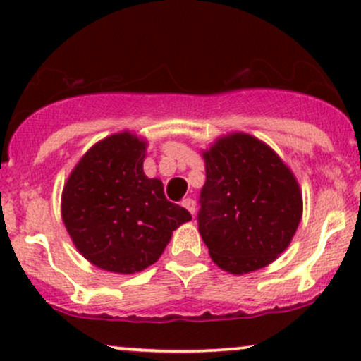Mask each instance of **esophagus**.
Here are the masks:
<instances>
[{
	"instance_id": "obj_1",
	"label": "esophagus",
	"mask_w": 361,
	"mask_h": 361,
	"mask_svg": "<svg viewBox=\"0 0 361 361\" xmlns=\"http://www.w3.org/2000/svg\"><path fill=\"white\" fill-rule=\"evenodd\" d=\"M181 205H183L185 209L188 210V212L192 214V215H195V212H197V204H195L193 198H190V197H188V198H185V200L181 202Z\"/></svg>"
}]
</instances>
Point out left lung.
Segmentation results:
<instances>
[{
	"mask_svg": "<svg viewBox=\"0 0 361 361\" xmlns=\"http://www.w3.org/2000/svg\"><path fill=\"white\" fill-rule=\"evenodd\" d=\"M198 231L222 270L243 275L287 250L302 219V193L279 154L250 134L221 137L204 152Z\"/></svg>",
	"mask_w": 361,
	"mask_h": 361,
	"instance_id": "obj_1",
	"label": "left lung"
}]
</instances>
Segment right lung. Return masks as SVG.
Here are the masks:
<instances>
[{
  "instance_id": "obj_1",
  "label": "right lung",
  "mask_w": 361,
  "mask_h": 361,
  "mask_svg": "<svg viewBox=\"0 0 361 361\" xmlns=\"http://www.w3.org/2000/svg\"><path fill=\"white\" fill-rule=\"evenodd\" d=\"M146 142L130 132L100 140L81 157L62 190V221L94 267L132 275L159 259L173 231L192 215L144 175Z\"/></svg>"
}]
</instances>
